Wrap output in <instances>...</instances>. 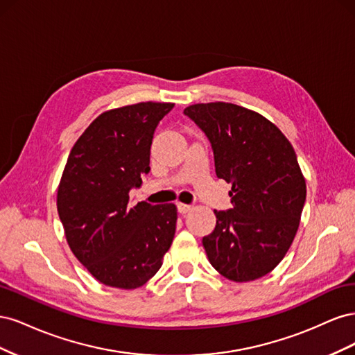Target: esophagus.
Returning <instances> with one entry per match:
<instances>
[{"label":"esophagus","instance_id":"esophagus-1","mask_svg":"<svg viewBox=\"0 0 355 355\" xmlns=\"http://www.w3.org/2000/svg\"><path fill=\"white\" fill-rule=\"evenodd\" d=\"M191 209H192V206H189V204L178 202V210H179V213H188Z\"/></svg>","mask_w":355,"mask_h":355}]
</instances>
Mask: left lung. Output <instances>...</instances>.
I'll list each match as a JSON object with an SVG mask.
<instances>
[{
  "mask_svg": "<svg viewBox=\"0 0 355 355\" xmlns=\"http://www.w3.org/2000/svg\"><path fill=\"white\" fill-rule=\"evenodd\" d=\"M184 114L209 137L218 178L232 185V209L214 210L204 250L228 280L253 282L282 262L299 228L306 184L295 149L274 123L239 105L196 103Z\"/></svg>",
  "mask_w": 355,
  "mask_h": 355,
  "instance_id": "1",
  "label": "left lung"
}]
</instances>
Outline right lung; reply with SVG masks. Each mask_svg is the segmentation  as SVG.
Wrapping results in <instances>:
<instances>
[{
  "label": "right lung",
  "mask_w": 355,
  "mask_h": 355,
  "mask_svg": "<svg viewBox=\"0 0 355 355\" xmlns=\"http://www.w3.org/2000/svg\"><path fill=\"white\" fill-rule=\"evenodd\" d=\"M175 103L139 102L102 112L72 146L58 187L69 249L105 286H144L173 243V202L132 206L128 191L149 171L155 127Z\"/></svg>",
  "instance_id": "1"
}]
</instances>
